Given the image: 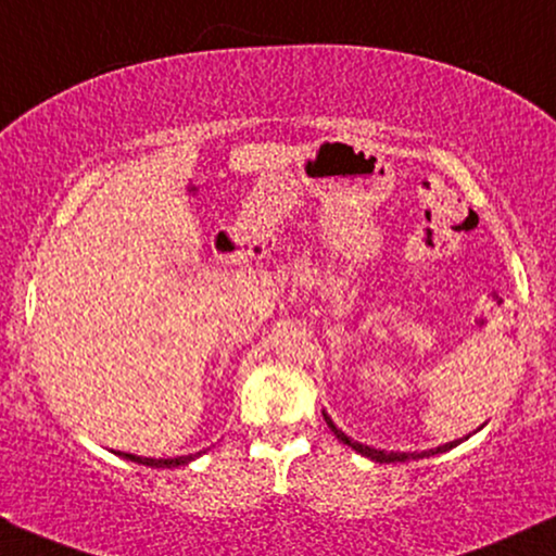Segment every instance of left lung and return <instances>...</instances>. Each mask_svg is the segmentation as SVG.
<instances>
[{"mask_svg":"<svg viewBox=\"0 0 556 556\" xmlns=\"http://www.w3.org/2000/svg\"><path fill=\"white\" fill-rule=\"evenodd\" d=\"M321 415H325L327 428H330L332 433L338 435L342 443L351 445L355 454L371 458V462H379V464H396V462H415V458H430V456H435V454H445V451L454 448V445H458V443L464 441V438H458V441H451V443H445V445H438V448H430V451H407V454H402V451H381V448H371V445H366V443L353 441V438H348L345 433H342V430H338V425L332 422L330 415H327V413H321ZM467 438H469V435H467Z\"/></svg>","mask_w":556,"mask_h":556,"instance_id":"1","label":"left lung"}]
</instances>
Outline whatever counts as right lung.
Segmentation results:
<instances>
[{"label":"right lung","mask_w":556,"mask_h":556,"mask_svg":"<svg viewBox=\"0 0 556 556\" xmlns=\"http://www.w3.org/2000/svg\"><path fill=\"white\" fill-rule=\"evenodd\" d=\"M205 454V451H198V454H188V456H177V458H147V456H136V454H126V451H118L121 458L126 462H136L143 464V467H152V469H175V467H185V464L195 462L198 456Z\"/></svg>","instance_id":"add662e5"}]
</instances>
